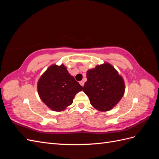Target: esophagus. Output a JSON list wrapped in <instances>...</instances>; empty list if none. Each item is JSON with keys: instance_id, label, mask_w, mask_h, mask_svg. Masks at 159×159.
Returning a JSON list of instances; mask_svg holds the SVG:
<instances>
[{"instance_id": "obj_1", "label": "esophagus", "mask_w": 159, "mask_h": 159, "mask_svg": "<svg viewBox=\"0 0 159 159\" xmlns=\"http://www.w3.org/2000/svg\"><path fill=\"white\" fill-rule=\"evenodd\" d=\"M80 84L83 87V86L84 85V81H80Z\"/></svg>"}]
</instances>
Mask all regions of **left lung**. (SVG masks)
<instances>
[{
    "mask_svg": "<svg viewBox=\"0 0 159 159\" xmlns=\"http://www.w3.org/2000/svg\"><path fill=\"white\" fill-rule=\"evenodd\" d=\"M87 79L84 92L88 96L91 105L101 111L113 109L124 95V80L109 63L88 70Z\"/></svg>",
    "mask_w": 159,
    "mask_h": 159,
    "instance_id": "left-lung-1",
    "label": "left lung"
}]
</instances>
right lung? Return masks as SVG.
<instances>
[{
    "label": "right lung",
    "mask_w": 159,
    "mask_h": 159,
    "mask_svg": "<svg viewBox=\"0 0 159 159\" xmlns=\"http://www.w3.org/2000/svg\"><path fill=\"white\" fill-rule=\"evenodd\" d=\"M37 88L41 100L55 111L70 106L75 94L83 89L63 64L50 66L38 80Z\"/></svg>",
    "instance_id": "right-lung-1"
}]
</instances>
